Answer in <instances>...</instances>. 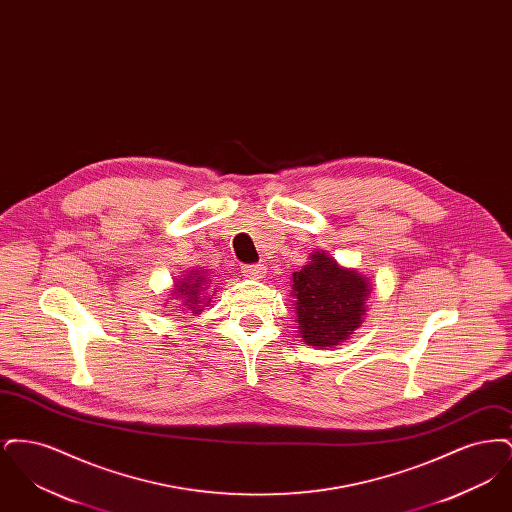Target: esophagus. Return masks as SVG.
Returning a JSON list of instances; mask_svg holds the SVG:
<instances>
[{
	"mask_svg": "<svg viewBox=\"0 0 512 512\" xmlns=\"http://www.w3.org/2000/svg\"><path fill=\"white\" fill-rule=\"evenodd\" d=\"M265 265H259V263H255V265H244L242 267V272H244L245 276H249V278H263L265 276Z\"/></svg>",
	"mask_w": 512,
	"mask_h": 512,
	"instance_id": "esophagus-1",
	"label": "esophagus"
}]
</instances>
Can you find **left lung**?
I'll use <instances>...</instances> for the list:
<instances>
[{
  "instance_id": "left-lung-1",
  "label": "left lung",
  "mask_w": 512,
  "mask_h": 512,
  "mask_svg": "<svg viewBox=\"0 0 512 512\" xmlns=\"http://www.w3.org/2000/svg\"><path fill=\"white\" fill-rule=\"evenodd\" d=\"M292 290L301 338L317 347L338 345L359 328L370 292L366 278L318 251L293 272Z\"/></svg>"
}]
</instances>
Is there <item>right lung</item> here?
Here are the masks:
<instances>
[{
  "label": "right lung",
  "mask_w": 512,
  "mask_h": 512,
  "mask_svg": "<svg viewBox=\"0 0 512 512\" xmlns=\"http://www.w3.org/2000/svg\"><path fill=\"white\" fill-rule=\"evenodd\" d=\"M205 284H207V274L195 268L186 278H182L180 282H176L172 295H176V299L180 297V299L184 301L182 305H184L188 311L199 313V311H203V305L209 303V301H205V297H203Z\"/></svg>",
  "instance_id": "right-lung-1"
}]
</instances>
